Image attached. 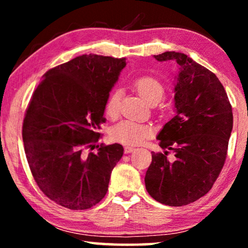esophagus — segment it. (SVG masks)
Returning a JSON list of instances; mask_svg holds the SVG:
<instances>
[{
    "label": "esophagus",
    "mask_w": 248,
    "mask_h": 248,
    "mask_svg": "<svg viewBox=\"0 0 248 248\" xmlns=\"http://www.w3.org/2000/svg\"><path fill=\"white\" fill-rule=\"evenodd\" d=\"M134 150H136V149L132 148V146H125V148H124V153H125V154H128V153H132Z\"/></svg>",
    "instance_id": "esophagus-1"
}]
</instances>
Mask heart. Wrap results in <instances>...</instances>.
I'll return each mask as SVG.
<instances>
[{
	"label": "heart",
	"mask_w": 248,
	"mask_h": 248,
	"mask_svg": "<svg viewBox=\"0 0 248 248\" xmlns=\"http://www.w3.org/2000/svg\"><path fill=\"white\" fill-rule=\"evenodd\" d=\"M132 86L140 97L149 105L157 104L164 97V85L152 75H142L136 78ZM120 97L121 94L119 91L114 92L109 96L106 103V115L109 118L115 119L118 117L120 112ZM152 132L153 129L149 124L136 123L132 120H123L112 127L110 134L114 141L127 145H134L139 144L140 142L149 138Z\"/></svg>",
	"instance_id": "b5f03b06"
}]
</instances>
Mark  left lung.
<instances>
[{
    "label": "left lung",
    "mask_w": 248,
    "mask_h": 248,
    "mask_svg": "<svg viewBox=\"0 0 248 248\" xmlns=\"http://www.w3.org/2000/svg\"><path fill=\"white\" fill-rule=\"evenodd\" d=\"M154 58L177 63L176 115L157 134L164 153L152 152L145 188L158 202L182 207L204 196L219 177L233 128L232 106L217 75L185 53ZM169 149L173 161L167 158Z\"/></svg>",
    "instance_id": "8db88e82"
}]
</instances>
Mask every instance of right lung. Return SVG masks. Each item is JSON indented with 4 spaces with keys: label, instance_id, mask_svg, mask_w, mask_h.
Listing matches in <instances>:
<instances>
[{
    "label": "right lung",
    "instance_id": "1",
    "mask_svg": "<svg viewBox=\"0 0 248 248\" xmlns=\"http://www.w3.org/2000/svg\"><path fill=\"white\" fill-rule=\"evenodd\" d=\"M125 59L83 54L49 70L33 92L23 123L25 153L33 179L54 202L90 209L108 190L123 157L121 144L97 145L109 92Z\"/></svg>",
    "mask_w": 248,
    "mask_h": 248
}]
</instances>
